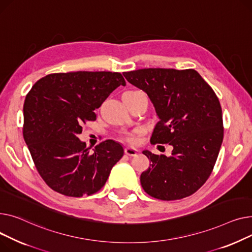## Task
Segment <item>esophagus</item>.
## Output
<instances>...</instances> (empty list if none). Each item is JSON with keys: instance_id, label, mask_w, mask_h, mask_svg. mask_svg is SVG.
I'll return each mask as SVG.
<instances>
[{"instance_id": "1", "label": "esophagus", "mask_w": 252, "mask_h": 252, "mask_svg": "<svg viewBox=\"0 0 252 252\" xmlns=\"http://www.w3.org/2000/svg\"><path fill=\"white\" fill-rule=\"evenodd\" d=\"M125 154L129 157H134L138 154V150H136L135 147H133V146H126L125 147Z\"/></svg>"}]
</instances>
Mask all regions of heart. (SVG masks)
<instances>
[{
  "label": "heart",
  "mask_w": 252,
  "mask_h": 252,
  "mask_svg": "<svg viewBox=\"0 0 252 252\" xmlns=\"http://www.w3.org/2000/svg\"><path fill=\"white\" fill-rule=\"evenodd\" d=\"M125 139L128 140V141H133V140H134V137H133V134H127L125 136Z\"/></svg>",
  "instance_id": "obj_1"
}]
</instances>
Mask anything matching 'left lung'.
I'll return each instance as SVG.
<instances>
[{
    "instance_id": "left-lung-1",
    "label": "left lung",
    "mask_w": 252,
    "mask_h": 252,
    "mask_svg": "<svg viewBox=\"0 0 252 252\" xmlns=\"http://www.w3.org/2000/svg\"><path fill=\"white\" fill-rule=\"evenodd\" d=\"M123 75L153 102L158 122L151 142L173 146L170 157L142 152L151 161L140 175L142 188L161 200L193 194L210 177L223 142V117L215 92L193 69L149 68Z\"/></svg>"
}]
</instances>
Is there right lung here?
I'll return each mask as SVG.
<instances>
[{
  "mask_svg": "<svg viewBox=\"0 0 252 252\" xmlns=\"http://www.w3.org/2000/svg\"><path fill=\"white\" fill-rule=\"evenodd\" d=\"M120 85L126 82L118 72L54 73L35 82L26 95L23 137L39 175L53 190L81 197L107 182L124 155L123 146L109 139L90 153L78 134Z\"/></svg>",
  "mask_w": 252,
  "mask_h": 252,
  "instance_id": "obj_1",
  "label": "right lung"
}]
</instances>
